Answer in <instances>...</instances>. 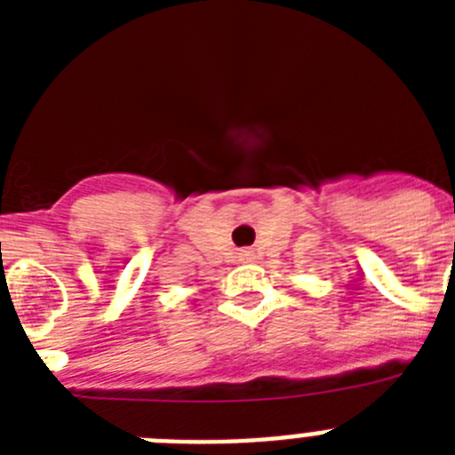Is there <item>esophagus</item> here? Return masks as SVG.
<instances>
[{
    "instance_id": "obj_1",
    "label": "esophagus",
    "mask_w": 455,
    "mask_h": 455,
    "mask_svg": "<svg viewBox=\"0 0 455 455\" xmlns=\"http://www.w3.org/2000/svg\"><path fill=\"white\" fill-rule=\"evenodd\" d=\"M239 259L241 262H252V259H255V252L248 251V248L246 251H239Z\"/></svg>"
}]
</instances>
